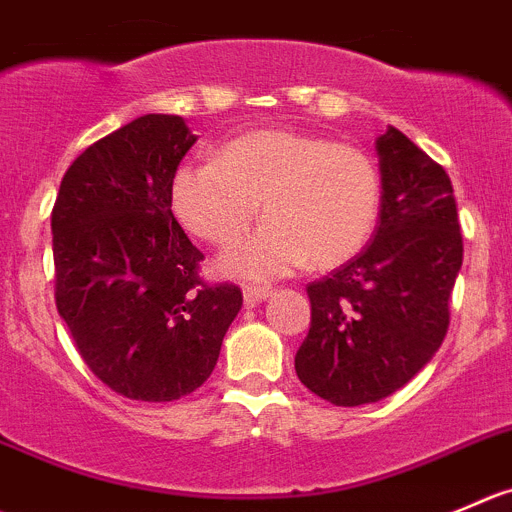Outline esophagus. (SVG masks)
Returning <instances> with one entry per match:
<instances>
[{"label":"esophagus","instance_id":"1","mask_svg":"<svg viewBox=\"0 0 512 512\" xmlns=\"http://www.w3.org/2000/svg\"><path fill=\"white\" fill-rule=\"evenodd\" d=\"M267 297H272L270 287H245V290H242V300H245L247 307L260 305V302H265Z\"/></svg>","mask_w":512,"mask_h":512}]
</instances>
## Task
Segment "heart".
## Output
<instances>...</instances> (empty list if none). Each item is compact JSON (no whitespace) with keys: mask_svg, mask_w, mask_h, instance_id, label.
<instances>
[{"mask_svg":"<svg viewBox=\"0 0 512 512\" xmlns=\"http://www.w3.org/2000/svg\"><path fill=\"white\" fill-rule=\"evenodd\" d=\"M257 235L222 260L232 275L267 280L310 262L337 267L370 240L380 175L360 147L295 130H257L227 142L217 162H185L172 210L200 240L232 247L260 215Z\"/></svg>","mask_w":512,"mask_h":512,"instance_id":"obj_1","label":"heart"}]
</instances>
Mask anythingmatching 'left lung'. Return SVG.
<instances>
[{
    "label": "left lung",
    "instance_id": "8db88e82",
    "mask_svg": "<svg viewBox=\"0 0 512 512\" xmlns=\"http://www.w3.org/2000/svg\"><path fill=\"white\" fill-rule=\"evenodd\" d=\"M375 152V237L307 285L310 332L295 355L302 385L342 408L388 398L433 360L463 265L458 205L443 167L395 127L377 137Z\"/></svg>",
    "mask_w": 512,
    "mask_h": 512
}]
</instances>
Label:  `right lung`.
<instances>
[{
	"label": "right lung",
	"mask_w": 512,
	"mask_h": 512,
	"mask_svg": "<svg viewBox=\"0 0 512 512\" xmlns=\"http://www.w3.org/2000/svg\"><path fill=\"white\" fill-rule=\"evenodd\" d=\"M197 135L145 114L64 172L52 210L57 310L89 370L117 395L170 403L212 375L240 287L205 285L202 252L172 215V177Z\"/></svg>",
	"instance_id": "right-lung-1"
}]
</instances>
